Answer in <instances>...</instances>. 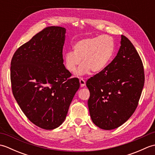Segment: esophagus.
Listing matches in <instances>:
<instances>
[{
	"label": "esophagus",
	"mask_w": 155,
	"mask_h": 155,
	"mask_svg": "<svg viewBox=\"0 0 155 155\" xmlns=\"http://www.w3.org/2000/svg\"><path fill=\"white\" fill-rule=\"evenodd\" d=\"M79 82H80V84H81V87H83L85 86V84H86V83H85V81L84 79H83V78H80L79 80Z\"/></svg>",
	"instance_id": "1"
}]
</instances>
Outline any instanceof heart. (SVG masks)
Here are the masks:
<instances>
[{
	"instance_id": "obj_1",
	"label": "heart",
	"mask_w": 155,
	"mask_h": 155,
	"mask_svg": "<svg viewBox=\"0 0 155 155\" xmlns=\"http://www.w3.org/2000/svg\"><path fill=\"white\" fill-rule=\"evenodd\" d=\"M115 43L110 36L101 35L85 38L77 41L73 51H69L64 55V64L67 70L74 72L81 64L76 74L83 75L101 72L107 67L113 57Z\"/></svg>"
}]
</instances>
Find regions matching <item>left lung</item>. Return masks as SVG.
Listing matches in <instances>:
<instances>
[{
    "label": "left lung",
    "mask_w": 155,
    "mask_h": 155,
    "mask_svg": "<svg viewBox=\"0 0 155 155\" xmlns=\"http://www.w3.org/2000/svg\"><path fill=\"white\" fill-rule=\"evenodd\" d=\"M120 47L104 70L87 81L88 101L94 124L112 130L124 124L135 111L144 84L142 60L128 39L121 35Z\"/></svg>",
    "instance_id": "obj_1"
}]
</instances>
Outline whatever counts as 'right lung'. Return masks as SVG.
Wrapping results in <instances>:
<instances>
[{
  "instance_id": "obj_1",
  "label": "right lung",
  "mask_w": 155,
  "mask_h": 155,
  "mask_svg": "<svg viewBox=\"0 0 155 155\" xmlns=\"http://www.w3.org/2000/svg\"><path fill=\"white\" fill-rule=\"evenodd\" d=\"M66 29L48 27L15 52L11 62L12 94L25 116L52 130L63 123L80 87L63 64Z\"/></svg>"
}]
</instances>
